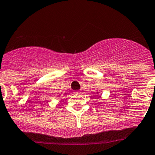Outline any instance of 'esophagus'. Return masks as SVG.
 Listing matches in <instances>:
<instances>
[{"mask_svg": "<svg viewBox=\"0 0 155 155\" xmlns=\"http://www.w3.org/2000/svg\"><path fill=\"white\" fill-rule=\"evenodd\" d=\"M74 93H75V94H79V93H80V92H79V91H75Z\"/></svg>", "mask_w": 155, "mask_h": 155, "instance_id": "34e87169", "label": "esophagus"}]
</instances>
